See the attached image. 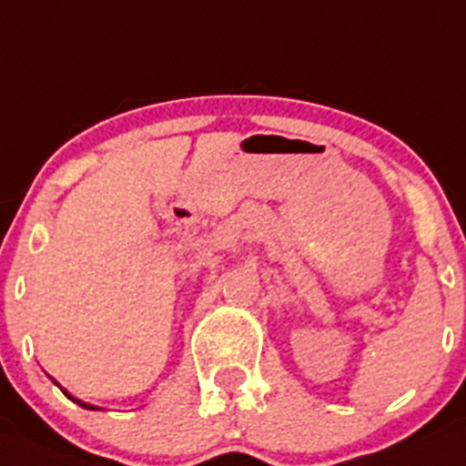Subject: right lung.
<instances>
[{"label":"right lung","mask_w":466,"mask_h":466,"mask_svg":"<svg viewBox=\"0 0 466 466\" xmlns=\"http://www.w3.org/2000/svg\"><path fill=\"white\" fill-rule=\"evenodd\" d=\"M64 393H66V391H64ZM66 396H68V393H66ZM68 398H70V400H73V402H77L79 407H84V410H96V407H93V405H86V402L77 400V398H73V396H68Z\"/></svg>","instance_id":"1"}]
</instances>
